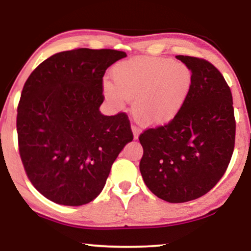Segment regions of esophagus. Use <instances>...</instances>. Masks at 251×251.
Returning <instances> with one entry per match:
<instances>
[{
	"mask_svg": "<svg viewBox=\"0 0 251 251\" xmlns=\"http://www.w3.org/2000/svg\"><path fill=\"white\" fill-rule=\"evenodd\" d=\"M131 129H132V132H133V138L138 139V136H139V133H140V129L138 128V126H132Z\"/></svg>",
	"mask_w": 251,
	"mask_h": 251,
	"instance_id": "esophagus-1",
	"label": "esophagus"
}]
</instances>
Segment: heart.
<instances>
[{
	"label": "heart",
	"instance_id": "b5f03b06",
	"mask_svg": "<svg viewBox=\"0 0 251 251\" xmlns=\"http://www.w3.org/2000/svg\"><path fill=\"white\" fill-rule=\"evenodd\" d=\"M105 82L104 95L116 107L133 100L132 113L144 126H163L183 109L193 84V73L184 63L168 58L139 57L118 63Z\"/></svg>",
	"mask_w": 251,
	"mask_h": 251
}]
</instances>
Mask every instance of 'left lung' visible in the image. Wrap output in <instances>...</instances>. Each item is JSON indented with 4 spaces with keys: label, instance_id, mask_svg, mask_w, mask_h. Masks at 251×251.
I'll list each match as a JSON object with an SVG mask.
<instances>
[{
    "label": "left lung",
    "instance_id": "8db88e82",
    "mask_svg": "<svg viewBox=\"0 0 251 251\" xmlns=\"http://www.w3.org/2000/svg\"><path fill=\"white\" fill-rule=\"evenodd\" d=\"M176 57L193 73L190 96L173 121L139 136L143 179L170 203L207 194L224 176L235 144L232 92L224 76L202 58Z\"/></svg>",
    "mask_w": 251,
    "mask_h": 251
}]
</instances>
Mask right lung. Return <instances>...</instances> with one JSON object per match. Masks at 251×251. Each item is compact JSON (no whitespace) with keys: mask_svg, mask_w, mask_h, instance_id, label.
I'll return each instance as SVG.
<instances>
[{"mask_svg":"<svg viewBox=\"0 0 251 251\" xmlns=\"http://www.w3.org/2000/svg\"><path fill=\"white\" fill-rule=\"evenodd\" d=\"M126 52L78 49L53 54L24 84L17 114L19 154L33 186L50 201L82 205L105 186L133 135L128 115L105 116L102 77Z\"/></svg>","mask_w":251,"mask_h":251,"instance_id":"1","label":"right lung"}]
</instances>
